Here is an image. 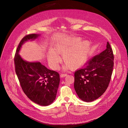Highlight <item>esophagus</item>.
Instances as JSON below:
<instances>
[{
	"instance_id": "1",
	"label": "esophagus",
	"mask_w": 128,
	"mask_h": 128,
	"mask_svg": "<svg viewBox=\"0 0 128 128\" xmlns=\"http://www.w3.org/2000/svg\"><path fill=\"white\" fill-rule=\"evenodd\" d=\"M67 76V74H61V75H60V76L61 77V78H64V77H65V76Z\"/></svg>"
}]
</instances>
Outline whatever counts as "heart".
I'll return each mask as SVG.
<instances>
[{"label":"heart","instance_id":"obj_1","mask_svg":"<svg viewBox=\"0 0 128 128\" xmlns=\"http://www.w3.org/2000/svg\"><path fill=\"white\" fill-rule=\"evenodd\" d=\"M80 38H73L67 42L57 44L48 54V60L51 67L54 70L58 68L61 61L59 56H62L65 65L64 69L70 68L74 69L81 66L87 59L91 48L90 42L81 40Z\"/></svg>","mask_w":128,"mask_h":128}]
</instances>
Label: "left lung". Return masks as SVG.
<instances>
[{"label": "left lung", "instance_id": "8db88e82", "mask_svg": "<svg viewBox=\"0 0 128 128\" xmlns=\"http://www.w3.org/2000/svg\"><path fill=\"white\" fill-rule=\"evenodd\" d=\"M114 60L112 50L107 42L106 50L75 72L74 87L80 99L92 102L102 95L110 81Z\"/></svg>", "mask_w": 128, "mask_h": 128}]
</instances>
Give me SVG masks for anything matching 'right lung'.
I'll list each match as a JSON object with an SVG mask.
<instances>
[{
  "label": "right lung",
  "instance_id": "obj_1",
  "mask_svg": "<svg viewBox=\"0 0 128 128\" xmlns=\"http://www.w3.org/2000/svg\"><path fill=\"white\" fill-rule=\"evenodd\" d=\"M40 35L31 34L24 36L16 48L14 62L16 74L24 93L34 103L48 106L56 99L60 83L59 74L48 69L40 62L24 60L19 54L25 42L34 40Z\"/></svg>",
  "mask_w": 128,
  "mask_h": 128
}]
</instances>
